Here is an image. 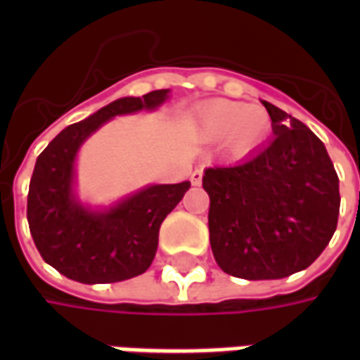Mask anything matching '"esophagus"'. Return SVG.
<instances>
[{
	"instance_id": "1",
	"label": "esophagus",
	"mask_w": 360,
	"mask_h": 360,
	"mask_svg": "<svg viewBox=\"0 0 360 360\" xmlns=\"http://www.w3.org/2000/svg\"><path fill=\"white\" fill-rule=\"evenodd\" d=\"M191 183H193V185H200V183H202V172H200V169L193 172V175H191Z\"/></svg>"
}]
</instances>
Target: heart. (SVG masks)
Listing matches in <instances>:
<instances>
[{"mask_svg":"<svg viewBox=\"0 0 360 360\" xmlns=\"http://www.w3.org/2000/svg\"><path fill=\"white\" fill-rule=\"evenodd\" d=\"M270 129V117L260 108H249L243 102L214 100L204 103L193 123L196 139L202 142H226V148L243 156L264 141Z\"/></svg>","mask_w":360,"mask_h":360,"instance_id":"heart-1","label":"heart"}]
</instances>
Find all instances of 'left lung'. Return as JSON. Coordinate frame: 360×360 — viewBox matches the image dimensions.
Returning a JSON list of instances; mask_svg holds the SVG:
<instances>
[{
    "label": "left lung",
    "mask_w": 360,
    "mask_h": 360,
    "mask_svg": "<svg viewBox=\"0 0 360 360\" xmlns=\"http://www.w3.org/2000/svg\"><path fill=\"white\" fill-rule=\"evenodd\" d=\"M262 103L274 139L239 164L202 175L214 258L243 279H281L309 268L340 216V179L324 142L299 119Z\"/></svg>",
    "instance_id": "obj_1"
}]
</instances>
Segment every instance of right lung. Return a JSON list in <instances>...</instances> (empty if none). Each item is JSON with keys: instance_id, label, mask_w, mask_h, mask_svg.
Returning <instances> with one entry per match:
<instances>
[{"instance_id": "add662e5", "label": "right lung", "mask_w": 360, "mask_h": 360, "mask_svg": "<svg viewBox=\"0 0 360 360\" xmlns=\"http://www.w3.org/2000/svg\"><path fill=\"white\" fill-rule=\"evenodd\" d=\"M169 89L119 98L84 121L65 127L38 156L28 187L27 218L44 262L81 283H113L148 270L165 216L191 187L148 185L103 210L75 195V160L82 142L115 115L158 110Z\"/></svg>"}]
</instances>
